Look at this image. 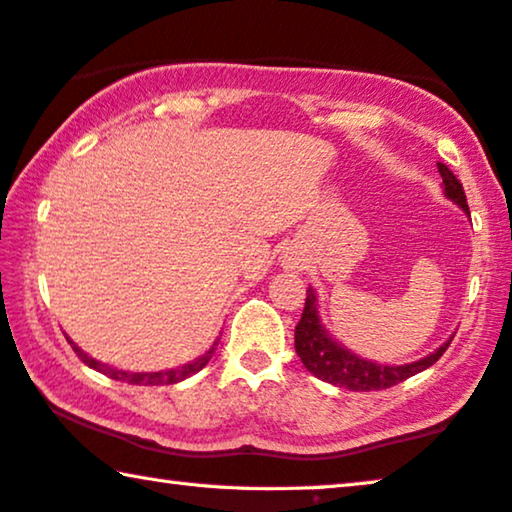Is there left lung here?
<instances>
[{
    "label": "left lung",
    "instance_id": "left-lung-1",
    "mask_svg": "<svg viewBox=\"0 0 512 512\" xmlns=\"http://www.w3.org/2000/svg\"><path fill=\"white\" fill-rule=\"evenodd\" d=\"M437 169L444 183V194L453 203H458V206L469 215L467 196H465V190H462L460 180L455 178L453 171L442 162H437ZM451 341L453 336L448 338L444 345H439L432 355L423 357L419 361H412V364H405V366L373 364V361L361 359L355 355V352L343 348L341 343L334 341V338L327 334V329L322 327L320 316H318V300H316V290L313 288L306 290L302 318L295 327V350L297 355H300L306 371L316 375L322 382L336 384V387H345L350 391H380V389L396 387V384L405 382L407 377L426 371V368L435 364V361L444 355L448 345H451Z\"/></svg>",
    "mask_w": 512,
    "mask_h": 512
}]
</instances>
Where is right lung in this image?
I'll return each mask as SVG.
<instances>
[{"label": "right lung", "mask_w": 512, "mask_h": 512, "mask_svg": "<svg viewBox=\"0 0 512 512\" xmlns=\"http://www.w3.org/2000/svg\"><path fill=\"white\" fill-rule=\"evenodd\" d=\"M68 343L73 345L75 355L80 357L86 366L93 368V371H98V373H102V375L112 377V380L128 382V384H144V387H151V384H176V382H183L185 377L199 373L201 368L206 366L208 361L212 359V355H215V348H217V341H215V345H212V348L206 352V355L199 357L196 361H192V364H185V366H180V368H171V371H160V373H128V371H119V368H112V366L100 364V361H96L93 357L86 355L84 350L77 348V345H75L73 341H70V338H68Z\"/></svg>", "instance_id": "obj_1"}]
</instances>
